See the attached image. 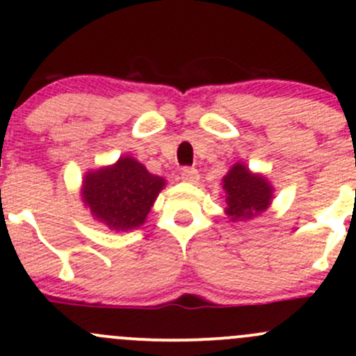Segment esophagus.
I'll return each mask as SVG.
<instances>
[{"label":"esophagus","mask_w":356,"mask_h":356,"mask_svg":"<svg viewBox=\"0 0 356 356\" xmlns=\"http://www.w3.org/2000/svg\"><path fill=\"white\" fill-rule=\"evenodd\" d=\"M181 175H182V181L189 182V184H196V182L200 181L198 170H196V168H193V167H184V168H182Z\"/></svg>","instance_id":"34e87169"}]
</instances>
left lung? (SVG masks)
I'll return each instance as SVG.
<instances>
[{"label": "left lung", "mask_w": 356, "mask_h": 356, "mask_svg": "<svg viewBox=\"0 0 356 356\" xmlns=\"http://www.w3.org/2000/svg\"><path fill=\"white\" fill-rule=\"evenodd\" d=\"M225 191V213L236 220H250L270 207L274 188L267 177L253 174L245 163H234L222 179Z\"/></svg>", "instance_id": "left-lung-1"}]
</instances>
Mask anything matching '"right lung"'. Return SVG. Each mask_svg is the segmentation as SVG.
<instances>
[{
	"instance_id": "1",
	"label": "right lung",
	"mask_w": 356,
	"mask_h": 356,
	"mask_svg": "<svg viewBox=\"0 0 356 356\" xmlns=\"http://www.w3.org/2000/svg\"><path fill=\"white\" fill-rule=\"evenodd\" d=\"M163 186V177L149 174L145 165L127 155L84 175L82 201L111 231H131L145 224Z\"/></svg>"
}]
</instances>
